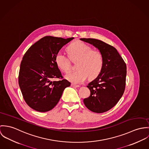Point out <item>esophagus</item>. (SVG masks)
I'll use <instances>...</instances> for the list:
<instances>
[{
	"label": "esophagus",
	"mask_w": 149,
	"mask_h": 149,
	"mask_svg": "<svg viewBox=\"0 0 149 149\" xmlns=\"http://www.w3.org/2000/svg\"><path fill=\"white\" fill-rule=\"evenodd\" d=\"M71 86L72 87H80L79 85H76V84H73V83H71Z\"/></svg>",
	"instance_id": "obj_1"
}]
</instances>
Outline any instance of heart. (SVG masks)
<instances>
[{
	"instance_id": "heart-1",
	"label": "heart",
	"mask_w": 149,
	"mask_h": 149,
	"mask_svg": "<svg viewBox=\"0 0 149 149\" xmlns=\"http://www.w3.org/2000/svg\"><path fill=\"white\" fill-rule=\"evenodd\" d=\"M68 56L59 51L55 58V63L63 72H68L71 69V60L76 61L77 70L70 72L65 76L67 79L75 84L84 82L87 77L90 79L97 78L102 71L104 59L98 50H92L87 44L77 41L67 47Z\"/></svg>"
}]
</instances>
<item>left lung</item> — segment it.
Segmentation results:
<instances>
[{
	"label": "left lung",
	"instance_id": "obj_1",
	"mask_svg": "<svg viewBox=\"0 0 149 149\" xmlns=\"http://www.w3.org/2000/svg\"><path fill=\"white\" fill-rule=\"evenodd\" d=\"M80 40L97 48L104 59L102 72L87 86L90 90V95L83 99V103L93 112L107 111L118 103L125 91L126 63L113 46L93 38H81Z\"/></svg>",
	"mask_w": 149,
	"mask_h": 149
}]
</instances>
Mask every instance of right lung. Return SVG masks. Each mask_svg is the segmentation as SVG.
Here are the masks:
<instances>
[{"label":"right lung","instance_id":"add662e5","mask_svg":"<svg viewBox=\"0 0 149 149\" xmlns=\"http://www.w3.org/2000/svg\"><path fill=\"white\" fill-rule=\"evenodd\" d=\"M74 38L46 36L33 45L24 55L19 73V85L26 103L33 110L46 112L58 103L71 83L63 79L55 58L62 47ZM54 78L61 80L53 81Z\"/></svg>","mask_w":149,"mask_h":149}]
</instances>
